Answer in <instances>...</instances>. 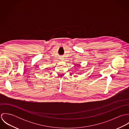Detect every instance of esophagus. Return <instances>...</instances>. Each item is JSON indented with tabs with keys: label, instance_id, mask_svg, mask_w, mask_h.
I'll use <instances>...</instances> for the list:
<instances>
[{
	"label": "esophagus",
	"instance_id": "esophagus-1",
	"mask_svg": "<svg viewBox=\"0 0 129 129\" xmlns=\"http://www.w3.org/2000/svg\"><path fill=\"white\" fill-rule=\"evenodd\" d=\"M60 59H62V58H60ZM61 60H62V59H61Z\"/></svg>",
	"mask_w": 129,
	"mask_h": 129
}]
</instances>
